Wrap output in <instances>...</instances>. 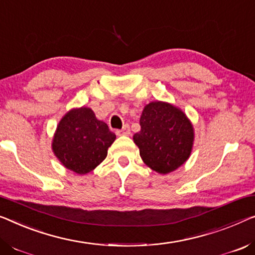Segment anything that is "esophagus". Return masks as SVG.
<instances>
[{"instance_id": "obj_1", "label": "esophagus", "mask_w": 255, "mask_h": 255, "mask_svg": "<svg viewBox=\"0 0 255 255\" xmlns=\"http://www.w3.org/2000/svg\"><path fill=\"white\" fill-rule=\"evenodd\" d=\"M118 135H129L130 134V128H129L128 125H125V126L120 129V130H117Z\"/></svg>"}]
</instances>
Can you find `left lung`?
Returning <instances> with one entry per match:
<instances>
[{
  "label": "left lung",
  "mask_w": 255,
  "mask_h": 255,
  "mask_svg": "<svg viewBox=\"0 0 255 255\" xmlns=\"http://www.w3.org/2000/svg\"><path fill=\"white\" fill-rule=\"evenodd\" d=\"M140 130L132 136L140 158L160 174L173 172L191 153L192 125L183 112L172 104L152 102L144 108Z\"/></svg>",
  "instance_id": "1"
}]
</instances>
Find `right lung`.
<instances>
[{
    "label": "right lung",
    "mask_w": 255,
    "mask_h": 255,
    "mask_svg": "<svg viewBox=\"0 0 255 255\" xmlns=\"http://www.w3.org/2000/svg\"><path fill=\"white\" fill-rule=\"evenodd\" d=\"M115 139V132L103 121L97 120L93 110L80 108L66 113L60 120L52 150L67 169L83 175L104 160Z\"/></svg>",
    "instance_id": "1"
}]
</instances>
